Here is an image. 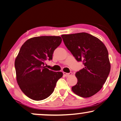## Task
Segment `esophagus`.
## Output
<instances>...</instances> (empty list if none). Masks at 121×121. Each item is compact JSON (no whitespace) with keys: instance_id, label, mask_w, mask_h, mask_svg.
Here are the masks:
<instances>
[{"instance_id":"esophagus-1","label":"esophagus","mask_w":121,"mask_h":121,"mask_svg":"<svg viewBox=\"0 0 121 121\" xmlns=\"http://www.w3.org/2000/svg\"><path fill=\"white\" fill-rule=\"evenodd\" d=\"M64 76H65V77H68L69 76L71 75L72 74V72H70V73H66V72H63Z\"/></svg>"}]
</instances>
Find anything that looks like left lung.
<instances>
[{"mask_svg":"<svg viewBox=\"0 0 121 121\" xmlns=\"http://www.w3.org/2000/svg\"><path fill=\"white\" fill-rule=\"evenodd\" d=\"M67 49L85 67L75 75L77 83L72 87L75 94L90 97L97 93L105 83L111 70L108 52L99 39L86 33L62 35Z\"/></svg>","mask_w":121,"mask_h":121,"instance_id":"obj_1","label":"left lung"}]
</instances>
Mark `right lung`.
<instances>
[{
  "mask_svg": "<svg viewBox=\"0 0 121 121\" xmlns=\"http://www.w3.org/2000/svg\"><path fill=\"white\" fill-rule=\"evenodd\" d=\"M60 36H42L29 39L21 47L15 61L17 80L26 96L35 101L48 98L54 91L62 72L46 68L54 51L61 43Z\"/></svg>",
  "mask_w": 121,
  "mask_h": 121,
  "instance_id": "1",
  "label": "right lung"
}]
</instances>
